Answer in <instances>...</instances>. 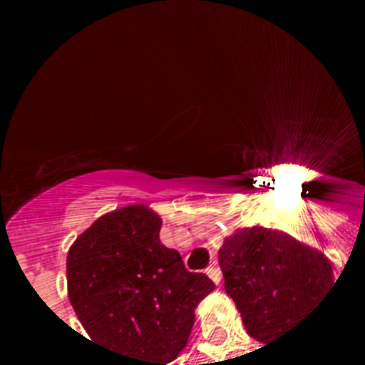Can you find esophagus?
Wrapping results in <instances>:
<instances>
[{
  "instance_id": "1",
  "label": "esophagus",
  "mask_w": 365,
  "mask_h": 365,
  "mask_svg": "<svg viewBox=\"0 0 365 365\" xmlns=\"http://www.w3.org/2000/svg\"><path fill=\"white\" fill-rule=\"evenodd\" d=\"M206 274H208V277H210L212 280H214V282H216V284L222 282V271H220V269H217L216 265L208 267V269H206Z\"/></svg>"
}]
</instances>
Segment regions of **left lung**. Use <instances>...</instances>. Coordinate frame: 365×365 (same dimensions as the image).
Segmentation results:
<instances>
[{"label":"left lung","mask_w":365,"mask_h":365,"mask_svg":"<svg viewBox=\"0 0 365 365\" xmlns=\"http://www.w3.org/2000/svg\"><path fill=\"white\" fill-rule=\"evenodd\" d=\"M220 267L246 331L261 343L286 334L334 286L324 254L263 227L225 239Z\"/></svg>","instance_id":"8db88e82"}]
</instances>
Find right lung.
Returning <instances> with one entry per match:
<instances>
[{
	"label": "right lung",
	"mask_w": 365,
	"mask_h": 365,
	"mask_svg": "<svg viewBox=\"0 0 365 365\" xmlns=\"http://www.w3.org/2000/svg\"><path fill=\"white\" fill-rule=\"evenodd\" d=\"M142 205L106 214L68 252V295L94 345L123 365H166L187 345L195 309L216 284L189 272Z\"/></svg>",
	"instance_id": "1"
}]
</instances>
